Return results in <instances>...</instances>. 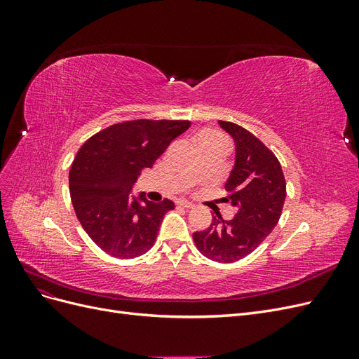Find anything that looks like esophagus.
Returning <instances> with one entry per match:
<instances>
[{
    "label": "esophagus",
    "instance_id": "1",
    "mask_svg": "<svg viewBox=\"0 0 359 359\" xmlns=\"http://www.w3.org/2000/svg\"><path fill=\"white\" fill-rule=\"evenodd\" d=\"M177 205H178V206H182V208H187V210H190V208H193V206H194L191 202L184 201V199H180V201L177 202Z\"/></svg>",
    "mask_w": 359,
    "mask_h": 359
}]
</instances>
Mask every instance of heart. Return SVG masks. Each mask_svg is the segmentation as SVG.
I'll list each match as a JSON object with an SVG mask.
<instances>
[{
  "label": "heart",
  "mask_w": 359,
  "mask_h": 359,
  "mask_svg": "<svg viewBox=\"0 0 359 359\" xmlns=\"http://www.w3.org/2000/svg\"><path fill=\"white\" fill-rule=\"evenodd\" d=\"M199 142H212V144H224V139L220 133L217 132H202L198 136V144Z\"/></svg>",
  "instance_id": "heart-1"
}]
</instances>
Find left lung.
<instances>
[{
  "instance_id": "8db88e82",
  "label": "left lung",
  "mask_w": 359,
  "mask_h": 359,
  "mask_svg": "<svg viewBox=\"0 0 359 359\" xmlns=\"http://www.w3.org/2000/svg\"><path fill=\"white\" fill-rule=\"evenodd\" d=\"M219 123L236 147L223 198L236 212L232 220L212 215V223L194 232L193 241L205 257L232 264L253 253L277 226L286 199V180L278 158L262 140L235 123Z\"/></svg>"
}]
</instances>
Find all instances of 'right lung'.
<instances>
[{
  "instance_id": "right-lung-1",
  "label": "right lung",
  "mask_w": 359,
  "mask_h": 359,
  "mask_svg": "<svg viewBox=\"0 0 359 359\" xmlns=\"http://www.w3.org/2000/svg\"><path fill=\"white\" fill-rule=\"evenodd\" d=\"M186 119H132L93 135L79 148L69 187L76 217L104 253L135 259L154 245L172 201L149 202L132 194L133 182L151 168L173 139L186 132Z\"/></svg>"
}]
</instances>
